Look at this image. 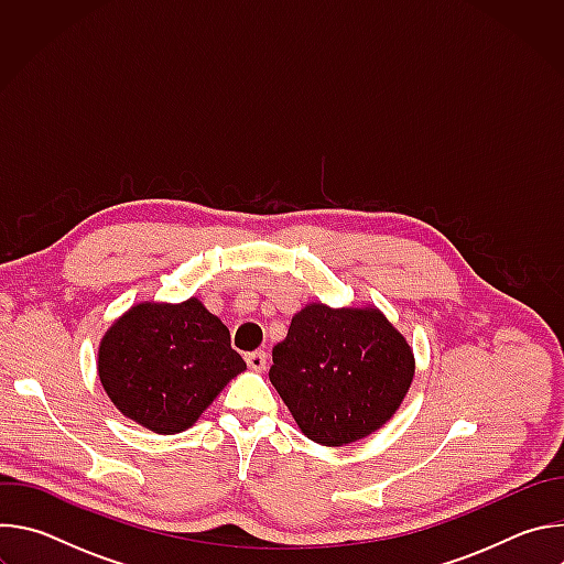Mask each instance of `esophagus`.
Listing matches in <instances>:
<instances>
[{
  "label": "esophagus",
  "mask_w": 564,
  "mask_h": 564,
  "mask_svg": "<svg viewBox=\"0 0 564 564\" xmlns=\"http://www.w3.org/2000/svg\"><path fill=\"white\" fill-rule=\"evenodd\" d=\"M246 361L252 370H263L268 366V352L265 350H257V352H248Z\"/></svg>",
  "instance_id": "obj_1"
}]
</instances>
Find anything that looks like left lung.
Segmentation results:
<instances>
[{
  "instance_id": "obj_1",
  "label": "left lung",
  "mask_w": 564,
  "mask_h": 564,
  "mask_svg": "<svg viewBox=\"0 0 564 564\" xmlns=\"http://www.w3.org/2000/svg\"><path fill=\"white\" fill-rule=\"evenodd\" d=\"M272 361L270 381L294 422L324 446L350 444L383 426L415 375L406 339L375 307H303Z\"/></svg>"
}]
</instances>
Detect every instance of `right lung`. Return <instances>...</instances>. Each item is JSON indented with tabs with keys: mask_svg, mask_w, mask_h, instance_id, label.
Returning <instances> with one entry per match:
<instances>
[{
	"mask_svg": "<svg viewBox=\"0 0 564 564\" xmlns=\"http://www.w3.org/2000/svg\"><path fill=\"white\" fill-rule=\"evenodd\" d=\"M243 370L229 330L198 299L131 307L98 352V375L116 409L160 435L189 429Z\"/></svg>",
	"mask_w": 564,
	"mask_h": 564,
	"instance_id": "add662e5",
	"label": "right lung"
}]
</instances>
